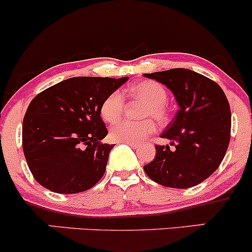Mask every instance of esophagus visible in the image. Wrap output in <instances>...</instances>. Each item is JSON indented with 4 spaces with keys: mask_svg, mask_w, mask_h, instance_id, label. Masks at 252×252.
<instances>
[{
    "mask_svg": "<svg viewBox=\"0 0 252 252\" xmlns=\"http://www.w3.org/2000/svg\"><path fill=\"white\" fill-rule=\"evenodd\" d=\"M126 144H127V145L131 146V148H133V149L138 148V144H135V143H126Z\"/></svg>",
    "mask_w": 252,
    "mask_h": 252,
    "instance_id": "obj_1",
    "label": "esophagus"
}]
</instances>
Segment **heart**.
Wrapping results in <instances>:
<instances>
[{
    "label": "heart",
    "instance_id": "obj_1",
    "mask_svg": "<svg viewBox=\"0 0 252 252\" xmlns=\"http://www.w3.org/2000/svg\"><path fill=\"white\" fill-rule=\"evenodd\" d=\"M126 94L132 100L145 103L141 118H154L159 124L169 120L165 104L169 95L160 83L155 81H141L126 89ZM125 100L121 93L113 92L104 97L100 107L101 117L107 123H115L123 115ZM156 131V125L151 119L141 121L121 120L111 128V138L118 143H139L149 134Z\"/></svg>",
    "mask_w": 252,
    "mask_h": 252
}]
</instances>
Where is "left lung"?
<instances>
[{
	"label": "left lung",
	"instance_id": "obj_1",
	"mask_svg": "<svg viewBox=\"0 0 252 252\" xmlns=\"http://www.w3.org/2000/svg\"><path fill=\"white\" fill-rule=\"evenodd\" d=\"M165 84L180 109L160 137L170 146L156 145V157L144 165L155 182L170 188H190L219 168L231 137L230 103L219 84L189 69L144 73Z\"/></svg>",
	"mask_w": 252,
	"mask_h": 252
}]
</instances>
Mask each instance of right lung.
<instances>
[{
    "mask_svg": "<svg viewBox=\"0 0 252 252\" xmlns=\"http://www.w3.org/2000/svg\"><path fill=\"white\" fill-rule=\"evenodd\" d=\"M128 77H72L31 101L22 123V149L36 182L51 191L75 194L94 187L114 145L101 143L106 125L100 107Z\"/></svg>",
    "mask_w": 252,
    "mask_h": 252,
    "instance_id": "obj_1",
    "label": "right lung"
}]
</instances>
